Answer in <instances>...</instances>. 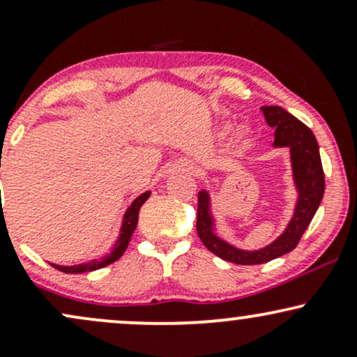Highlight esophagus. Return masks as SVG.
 Segmentation results:
<instances>
[{"instance_id":"34e87169","label":"esophagus","mask_w":357,"mask_h":357,"mask_svg":"<svg viewBox=\"0 0 357 357\" xmlns=\"http://www.w3.org/2000/svg\"><path fill=\"white\" fill-rule=\"evenodd\" d=\"M169 173H184V174H195L196 166L195 162L190 161V159H178V161L173 162L169 166Z\"/></svg>"}]
</instances>
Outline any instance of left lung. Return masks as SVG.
Returning <instances> with one entry per match:
<instances>
[{
    "mask_svg": "<svg viewBox=\"0 0 357 357\" xmlns=\"http://www.w3.org/2000/svg\"><path fill=\"white\" fill-rule=\"evenodd\" d=\"M261 112L267 124L275 129L273 149H289L290 154L296 204L285 230L275 240L258 250L235 247L218 235V221L213 211L211 192L208 190L198 192V218H196L198 236L204 247L216 257L238 265H260L292 252L312 221L326 188L319 144L312 130L278 105H264Z\"/></svg>",
    "mask_w": 357,
    "mask_h": 357,
    "instance_id": "8db88e82",
    "label": "left lung"
}]
</instances>
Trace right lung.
Wrapping results in <instances>:
<instances>
[{
    "instance_id": "right-lung-1",
    "label": "right lung",
    "mask_w": 357,
    "mask_h": 357,
    "mask_svg": "<svg viewBox=\"0 0 357 357\" xmlns=\"http://www.w3.org/2000/svg\"><path fill=\"white\" fill-rule=\"evenodd\" d=\"M151 196V191H144L142 195H139L132 203L127 206V210L122 216L121 221V228H119V235L114 247L110 248V252L107 255H104L102 258H93L90 261H84V264H77V265H56L52 264L53 267L59 268L60 272L65 273H84V272H93V270H99L107 267V265L114 264V261L119 260L122 255H124L127 245H129L130 236H132L134 230L137 227V220H139V210H141L142 204L146 203V199Z\"/></svg>"
}]
</instances>
